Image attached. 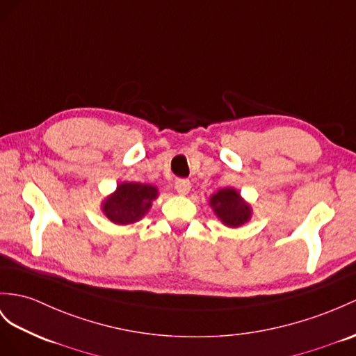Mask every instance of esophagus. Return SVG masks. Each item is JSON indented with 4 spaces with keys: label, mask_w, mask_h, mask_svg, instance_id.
<instances>
[{
    "label": "esophagus",
    "mask_w": 356,
    "mask_h": 356,
    "mask_svg": "<svg viewBox=\"0 0 356 356\" xmlns=\"http://www.w3.org/2000/svg\"><path fill=\"white\" fill-rule=\"evenodd\" d=\"M175 188H176V191H177V194L186 195V194L189 193V191H191V184H189V180H186V179H179V180L176 181Z\"/></svg>",
    "instance_id": "34e87169"
}]
</instances>
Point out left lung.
<instances>
[{
  "instance_id": "8db88e82",
  "label": "left lung",
  "mask_w": 356,
  "mask_h": 356,
  "mask_svg": "<svg viewBox=\"0 0 356 356\" xmlns=\"http://www.w3.org/2000/svg\"><path fill=\"white\" fill-rule=\"evenodd\" d=\"M209 206L212 207L218 220L230 229H238V227L248 222L252 216L251 204L247 200H243L239 191L234 188H222L216 191L209 198Z\"/></svg>"
}]
</instances>
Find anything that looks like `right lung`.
Wrapping results in <instances>:
<instances>
[{"label":"right lung","instance_id":"right-lung-1","mask_svg":"<svg viewBox=\"0 0 356 356\" xmlns=\"http://www.w3.org/2000/svg\"><path fill=\"white\" fill-rule=\"evenodd\" d=\"M159 195L158 188L138 181H122L113 194L100 203V211L117 225L138 222L150 211L153 200Z\"/></svg>","mask_w":356,"mask_h":356}]
</instances>
